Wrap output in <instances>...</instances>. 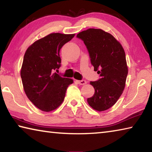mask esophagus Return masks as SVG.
<instances>
[{
	"label": "esophagus",
	"instance_id": "1",
	"mask_svg": "<svg viewBox=\"0 0 152 152\" xmlns=\"http://www.w3.org/2000/svg\"><path fill=\"white\" fill-rule=\"evenodd\" d=\"M77 83L78 84H80V85H84V84H86V81L85 80H77Z\"/></svg>",
	"mask_w": 152,
	"mask_h": 152
}]
</instances>
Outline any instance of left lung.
I'll return each instance as SVG.
<instances>
[{
    "instance_id": "left-lung-1",
    "label": "left lung",
    "mask_w": 152,
    "mask_h": 152,
    "mask_svg": "<svg viewBox=\"0 0 152 152\" xmlns=\"http://www.w3.org/2000/svg\"><path fill=\"white\" fill-rule=\"evenodd\" d=\"M76 37L84 42L94 70L100 76L90 82L94 94L87 101L94 110H107L116 103L125 88L128 74L125 51L112 35L102 29H88Z\"/></svg>"
}]
</instances>
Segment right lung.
Here are the masks:
<instances>
[{
	"label": "right lung",
	"instance_id": "1",
	"mask_svg": "<svg viewBox=\"0 0 152 152\" xmlns=\"http://www.w3.org/2000/svg\"><path fill=\"white\" fill-rule=\"evenodd\" d=\"M74 34L51 33L36 41L25 53L20 77L25 94L33 104L45 112L62 103L67 88L73 83L55 70L61 66L60 51Z\"/></svg>",
	"mask_w": 152,
	"mask_h": 152
}]
</instances>
